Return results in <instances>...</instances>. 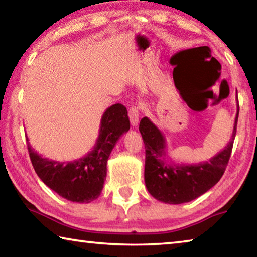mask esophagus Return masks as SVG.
Instances as JSON below:
<instances>
[{
	"mask_svg": "<svg viewBox=\"0 0 257 257\" xmlns=\"http://www.w3.org/2000/svg\"><path fill=\"white\" fill-rule=\"evenodd\" d=\"M139 108L137 106H132L129 108V119H130V123H132L133 127H137L138 122H139Z\"/></svg>",
	"mask_w": 257,
	"mask_h": 257,
	"instance_id": "1",
	"label": "esophagus"
}]
</instances>
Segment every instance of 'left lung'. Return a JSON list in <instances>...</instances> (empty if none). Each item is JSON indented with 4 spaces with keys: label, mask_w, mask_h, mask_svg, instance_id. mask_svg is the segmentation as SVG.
Listing matches in <instances>:
<instances>
[{
    "label": "left lung",
    "mask_w": 257,
    "mask_h": 257,
    "mask_svg": "<svg viewBox=\"0 0 257 257\" xmlns=\"http://www.w3.org/2000/svg\"><path fill=\"white\" fill-rule=\"evenodd\" d=\"M238 114L237 97V114L228 145L206 162L195 164H179L169 161L163 134L144 116L139 123V132L145 144V185L152 196L167 204L188 203L216 185L223 176L231 154Z\"/></svg>",
    "instance_id": "obj_1"
}]
</instances>
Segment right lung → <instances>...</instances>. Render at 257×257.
I'll use <instances>...</instances> for the list:
<instances>
[{
	"label": "right lung",
	"instance_id": "add662e5",
	"mask_svg": "<svg viewBox=\"0 0 257 257\" xmlns=\"http://www.w3.org/2000/svg\"><path fill=\"white\" fill-rule=\"evenodd\" d=\"M129 128L127 108L122 104H113L103 113L94 149L84 158L71 162L49 160L28 143L30 161L41 180L61 197L76 203H90L101 195L108 156Z\"/></svg>",
	"mask_w": 257,
	"mask_h": 257
}]
</instances>
